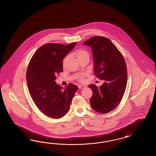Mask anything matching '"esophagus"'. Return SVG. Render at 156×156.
<instances>
[{
	"mask_svg": "<svg viewBox=\"0 0 156 156\" xmlns=\"http://www.w3.org/2000/svg\"><path fill=\"white\" fill-rule=\"evenodd\" d=\"M85 85H80L78 86V88H79V89H83V88H85Z\"/></svg>",
	"mask_w": 156,
	"mask_h": 156,
	"instance_id": "1",
	"label": "esophagus"
}]
</instances>
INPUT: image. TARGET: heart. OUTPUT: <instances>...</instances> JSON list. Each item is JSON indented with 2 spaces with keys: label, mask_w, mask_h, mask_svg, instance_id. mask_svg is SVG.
I'll return each mask as SVG.
<instances>
[{
  "label": "heart",
  "mask_w": 156,
  "mask_h": 156,
  "mask_svg": "<svg viewBox=\"0 0 156 156\" xmlns=\"http://www.w3.org/2000/svg\"><path fill=\"white\" fill-rule=\"evenodd\" d=\"M74 55H76L78 60H80L81 59L85 58V57H87V58L89 57V54L88 51L83 48H79V49L76 50V51H74ZM67 58V57H66L65 58L64 62L66 61ZM84 76H85L84 74H82L79 76L78 80L80 81H83L84 80Z\"/></svg>",
  "instance_id": "obj_1"
}]
</instances>
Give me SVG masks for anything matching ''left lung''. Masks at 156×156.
Segmentation results:
<instances>
[{
    "instance_id": "8db88e82",
    "label": "left lung",
    "mask_w": 156,
    "mask_h": 156,
    "mask_svg": "<svg viewBox=\"0 0 156 156\" xmlns=\"http://www.w3.org/2000/svg\"><path fill=\"white\" fill-rule=\"evenodd\" d=\"M83 44L91 48L95 75L105 81L99 87L94 84L89 86L93 91L91 106L98 113H108L118 106L126 89V63L122 54L107 38L93 37Z\"/></svg>"
}]
</instances>
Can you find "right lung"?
<instances>
[{"instance_id": "obj_1", "label": "right lung", "mask_w": 156, "mask_h": 156, "mask_svg": "<svg viewBox=\"0 0 156 156\" xmlns=\"http://www.w3.org/2000/svg\"><path fill=\"white\" fill-rule=\"evenodd\" d=\"M76 44H45L29 63L26 80L30 94L38 108L51 118H62L67 113L78 90V86L72 83L63 88L55 82L56 76L63 71V58Z\"/></svg>"}]
</instances>
